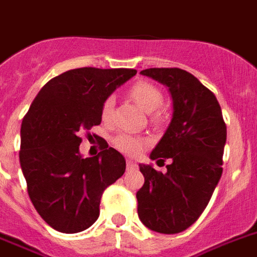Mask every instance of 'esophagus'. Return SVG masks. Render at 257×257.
<instances>
[{
  "mask_svg": "<svg viewBox=\"0 0 257 257\" xmlns=\"http://www.w3.org/2000/svg\"><path fill=\"white\" fill-rule=\"evenodd\" d=\"M126 167L127 171H135L138 168V165L133 162V160H127L126 162Z\"/></svg>",
  "mask_w": 257,
  "mask_h": 257,
  "instance_id": "34e87169",
  "label": "esophagus"
}]
</instances>
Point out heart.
<instances>
[{
    "label": "heart",
    "mask_w": 257,
    "mask_h": 257,
    "mask_svg": "<svg viewBox=\"0 0 257 257\" xmlns=\"http://www.w3.org/2000/svg\"><path fill=\"white\" fill-rule=\"evenodd\" d=\"M130 95L135 103L146 113H154L163 103V93L147 81H139L134 84L130 89ZM113 106L114 99L111 97L103 101L102 107H101V116L103 122H107L111 118ZM113 144L118 151L123 154L137 155L141 152L143 147V141L141 138L134 137L130 134H119L113 139Z\"/></svg>",
    "instance_id": "heart-1"
}]
</instances>
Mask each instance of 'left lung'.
Here are the masks:
<instances>
[{
	"instance_id": "1",
	"label": "left lung",
	"mask_w": 257,
	"mask_h": 257,
	"mask_svg": "<svg viewBox=\"0 0 257 257\" xmlns=\"http://www.w3.org/2000/svg\"><path fill=\"white\" fill-rule=\"evenodd\" d=\"M141 73L168 88L173 114L150 155L152 160L171 159L167 172L139 165L144 185L137 193L138 215L150 230L177 234L198 219L218 185L226 123L214 93L189 72L150 68Z\"/></svg>"
}]
</instances>
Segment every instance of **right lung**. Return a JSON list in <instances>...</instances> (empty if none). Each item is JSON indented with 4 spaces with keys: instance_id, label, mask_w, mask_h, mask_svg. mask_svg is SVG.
<instances>
[{
    "instance_id": "1",
    "label": "right lung",
    "mask_w": 257,
    "mask_h": 257,
    "mask_svg": "<svg viewBox=\"0 0 257 257\" xmlns=\"http://www.w3.org/2000/svg\"><path fill=\"white\" fill-rule=\"evenodd\" d=\"M137 75L135 69L77 68L56 76L34 98L21 126L19 162L34 207L64 234L89 228L99 215L103 190L126 169V160L106 146L82 158L84 131L101 123L106 98Z\"/></svg>"
}]
</instances>
